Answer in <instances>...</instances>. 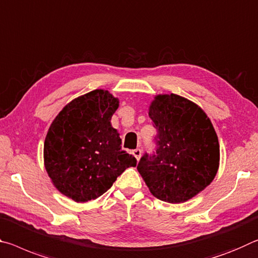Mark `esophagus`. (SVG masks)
Returning <instances> with one entry per match:
<instances>
[{
    "mask_svg": "<svg viewBox=\"0 0 258 258\" xmlns=\"http://www.w3.org/2000/svg\"><path fill=\"white\" fill-rule=\"evenodd\" d=\"M133 154L135 155V158H136V159H137V161H138V160L141 159V157H142V150H141V149H136V150H134Z\"/></svg>",
    "mask_w": 258,
    "mask_h": 258,
    "instance_id": "esophagus-1",
    "label": "esophagus"
}]
</instances>
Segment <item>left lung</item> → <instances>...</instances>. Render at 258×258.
<instances>
[{
    "label": "left lung",
    "instance_id": "left-lung-1",
    "mask_svg": "<svg viewBox=\"0 0 258 258\" xmlns=\"http://www.w3.org/2000/svg\"><path fill=\"white\" fill-rule=\"evenodd\" d=\"M149 115L158 130V149L141 159L138 172L159 200L192 199L218 171L219 143L212 121L199 105L176 94L155 96Z\"/></svg>",
    "mask_w": 258,
    "mask_h": 258
}]
</instances>
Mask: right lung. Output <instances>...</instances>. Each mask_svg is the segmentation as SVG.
Returning <instances> with one entry per match:
<instances>
[{"mask_svg":"<svg viewBox=\"0 0 258 258\" xmlns=\"http://www.w3.org/2000/svg\"><path fill=\"white\" fill-rule=\"evenodd\" d=\"M117 107L119 98L96 89L70 101L50 125L43 147L46 174L75 202L97 199L126 168L136 167L111 124Z\"/></svg>","mask_w":258,"mask_h":258,"instance_id":"right-lung-1","label":"right lung"}]
</instances>
